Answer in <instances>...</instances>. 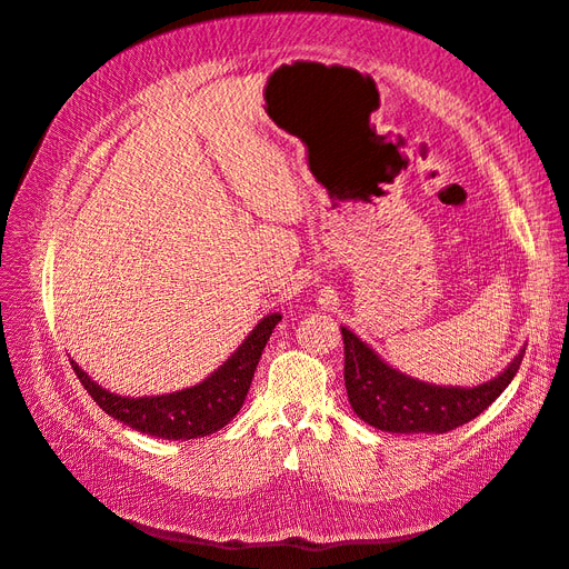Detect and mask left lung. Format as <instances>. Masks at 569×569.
<instances>
[{"label": "left lung", "instance_id": "8db88e82", "mask_svg": "<svg viewBox=\"0 0 569 569\" xmlns=\"http://www.w3.org/2000/svg\"><path fill=\"white\" fill-rule=\"evenodd\" d=\"M345 337V382L353 412L366 425L390 433H446L482 415L517 376L526 349L495 376L475 388L433 386L386 363L380 356L341 327Z\"/></svg>", "mask_w": 569, "mask_h": 569}]
</instances>
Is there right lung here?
I'll list each match as a JSON object with an SVG mask.
<instances>
[{
	"label": "right lung",
	"instance_id": "obj_1",
	"mask_svg": "<svg viewBox=\"0 0 569 569\" xmlns=\"http://www.w3.org/2000/svg\"><path fill=\"white\" fill-rule=\"evenodd\" d=\"M279 322L281 312L261 317L259 325L247 335V339L237 347L230 359L218 366V371H213L206 380L196 382L191 388L167 395L126 398V395L101 388L97 380H91L82 368H79V363H70L79 382H82L84 390L94 398V402L106 415L123 421L126 427L167 441L201 439V436L220 431L228 421H232L237 412H240L249 386H252L261 351L267 347L273 327Z\"/></svg>",
	"mask_w": 569,
	"mask_h": 569
}]
</instances>
